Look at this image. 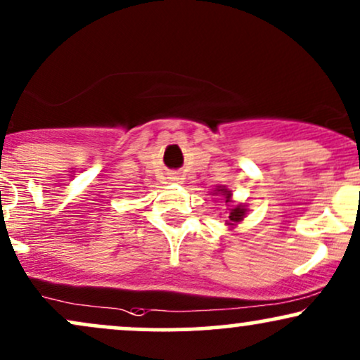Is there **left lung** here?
Instances as JSON below:
<instances>
[{
  "label": "left lung",
  "mask_w": 360,
  "mask_h": 360,
  "mask_svg": "<svg viewBox=\"0 0 360 360\" xmlns=\"http://www.w3.org/2000/svg\"><path fill=\"white\" fill-rule=\"evenodd\" d=\"M218 193H223V196L226 198V202L229 201V196H231V193L229 191H226V189H218ZM246 214V210L245 207H241V206H236V207H233L231 210V213H229V224H233V223H238V221H241V219H243V216Z\"/></svg>",
  "instance_id": "8db88e82"
}]
</instances>
